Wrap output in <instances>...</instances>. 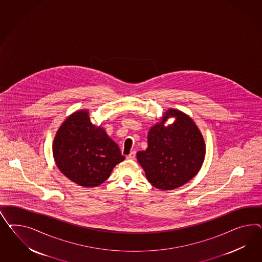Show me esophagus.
Wrapping results in <instances>:
<instances>
[{"mask_svg":"<svg viewBox=\"0 0 262 262\" xmlns=\"http://www.w3.org/2000/svg\"><path fill=\"white\" fill-rule=\"evenodd\" d=\"M135 156H136V151H132V152L127 156V159H130V160H134L135 158Z\"/></svg>","mask_w":262,"mask_h":262,"instance_id":"1","label":"esophagus"}]
</instances>
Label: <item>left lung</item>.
Returning <instances> with one entry per match:
<instances>
[{
  "label": "left lung",
  "mask_w": 262,
  "mask_h": 262,
  "mask_svg": "<svg viewBox=\"0 0 262 262\" xmlns=\"http://www.w3.org/2000/svg\"><path fill=\"white\" fill-rule=\"evenodd\" d=\"M162 122L149 129L148 148L137 152V160L149 183L160 190H173L195 177L205 157V143L191 118L177 110H169ZM176 117L165 127L163 121Z\"/></svg>",
  "instance_id": "8db88e82"
}]
</instances>
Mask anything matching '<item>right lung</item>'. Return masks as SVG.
I'll use <instances>...</instances> for the list:
<instances>
[{"instance_id":"1","label":"right lung","mask_w":262,"mask_h":262,"mask_svg":"<svg viewBox=\"0 0 262 262\" xmlns=\"http://www.w3.org/2000/svg\"><path fill=\"white\" fill-rule=\"evenodd\" d=\"M59 170L76 184L96 187L125 159L118 145L101 127L92 125L88 111H79L59 127L53 142Z\"/></svg>"}]
</instances>
